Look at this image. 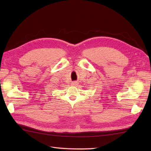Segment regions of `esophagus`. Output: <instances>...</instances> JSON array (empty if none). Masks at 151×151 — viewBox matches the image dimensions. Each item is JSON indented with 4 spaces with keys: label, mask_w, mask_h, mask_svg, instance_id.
<instances>
[{
    "label": "esophagus",
    "mask_w": 151,
    "mask_h": 151,
    "mask_svg": "<svg viewBox=\"0 0 151 151\" xmlns=\"http://www.w3.org/2000/svg\"><path fill=\"white\" fill-rule=\"evenodd\" d=\"M72 84L73 85H77L78 84V82H75H75H72Z\"/></svg>",
    "instance_id": "esophagus-1"
}]
</instances>
